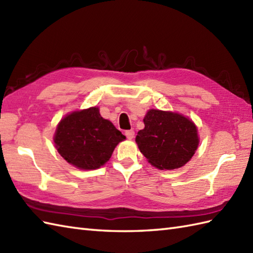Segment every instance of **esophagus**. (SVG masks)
<instances>
[{"label":"esophagus","mask_w":253,"mask_h":253,"mask_svg":"<svg viewBox=\"0 0 253 253\" xmlns=\"http://www.w3.org/2000/svg\"><path fill=\"white\" fill-rule=\"evenodd\" d=\"M125 134H126L127 139L131 140V139L134 137V131H133V130H126V131H125Z\"/></svg>","instance_id":"obj_1"}]
</instances>
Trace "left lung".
Masks as SVG:
<instances>
[{"label": "left lung", "mask_w": 253, "mask_h": 253, "mask_svg": "<svg viewBox=\"0 0 253 253\" xmlns=\"http://www.w3.org/2000/svg\"><path fill=\"white\" fill-rule=\"evenodd\" d=\"M143 123L144 128L138 131L136 142L152 166L161 170L177 169L195 154L199 138L189 117L151 109Z\"/></svg>", "instance_id": "1"}]
</instances>
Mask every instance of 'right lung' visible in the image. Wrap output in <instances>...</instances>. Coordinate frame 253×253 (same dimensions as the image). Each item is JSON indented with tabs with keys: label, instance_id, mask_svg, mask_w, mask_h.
I'll list each match as a JSON object with an SVG mask.
<instances>
[{
	"label": "right lung",
	"instance_id": "right-lung-1",
	"mask_svg": "<svg viewBox=\"0 0 253 253\" xmlns=\"http://www.w3.org/2000/svg\"><path fill=\"white\" fill-rule=\"evenodd\" d=\"M126 137L99 113V108L74 111L57 126L54 142L64 160L74 167L92 170L103 166L115 146Z\"/></svg>",
	"mask_w": 253,
	"mask_h": 253
}]
</instances>
